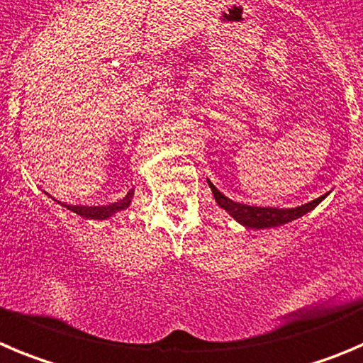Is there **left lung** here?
<instances>
[{"mask_svg": "<svg viewBox=\"0 0 363 363\" xmlns=\"http://www.w3.org/2000/svg\"><path fill=\"white\" fill-rule=\"evenodd\" d=\"M209 182V181H208ZM209 188L213 191V197L218 202L220 208H223L229 215L235 220H238L240 223H243L245 228L249 229H267V228H276V225H283L286 222H292V220L299 218V216L306 215L308 211L319 204L326 195L315 199V201L308 202L304 206H297V208H289V209H279V208H258V206H247L240 204V202L231 201L225 195L218 191L215 186L209 182Z\"/></svg>", "mask_w": 363, "mask_h": 363, "instance_id": "left-lung-1", "label": "left lung"}]
</instances>
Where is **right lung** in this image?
I'll return each instance as SVG.
<instances>
[{
  "label": "right lung",
  "instance_id": "1",
  "mask_svg": "<svg viewBox=\"0 0 363 363\" xmlns=\"http://www.w3.org/2000/svg\"><path fill=\"white\" fill-rule=\"evenodd\" d=\"M132 201V191H128L125 195V199H121L120 202H113L109 206H66L69 211L77 213V215L84 216V218H94V220H105L113 216L114 213L121 211V209H127L130 206ZM64 206V204H62Z\"/></svg>",
  "mask_w": 363,
  "mask_h": 363
}]
</instances>
